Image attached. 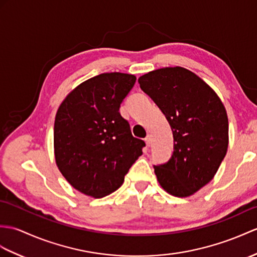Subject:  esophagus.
I'll return each instance as SVG.
<instances>
[{"label":"esophagus","instance_id":"34e87169","mask_svg":"<svg viewBox=\"0 0 257 257\" xmlns=\"http://www.w3.org/2000/svg\"><path fill=\"white\" fill-rule=\"evenodd\" d=\"M145 141H146V143H147V146L148 147H150L151 146V143H152V138H151V136H147V138L145 139Z\"/></svg>","mask_w":257,"mask_h":257}]
</instances>
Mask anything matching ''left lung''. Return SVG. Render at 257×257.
I'll return each instance as SVG.
<instances>
[{
    "label": "left lung",
    "instance_id": "obj_1",
    "mask_svg": "<svg viewBox=\"0 0 257 257\" xmlns=\"http://www.w3.org/2000/svg\"><path fill=\"white\" fill-rule=\"evenodd\" d=\"M138 82L165 115L174 138L171 159L153 166L158 181L173 196L193 195L212 180L228 150L222 101L199 76L181 67L151 71Z\"/></svg>",
    "mask_w": 257,
    "mask_h": 257
}]
</instances>
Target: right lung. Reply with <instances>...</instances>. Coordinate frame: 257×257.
<instances>
[{"label": "right lung", "instance_id": "obj_1", "mask_svg": "<svg viewBox=\"0 0 257 257\" xmlns=\"http://www.w3.org/2000/svg\"><path fill=\"white\" fill-rule=\"evenodd\" d=\"M136 80L119 72L94 76L76 86L57 111L53 146L58 169L75 189L94 198L121 186L146 146L119 112Z\"/></svg>", "mask_w": 257, "mask_h": 257}]
</instances>
